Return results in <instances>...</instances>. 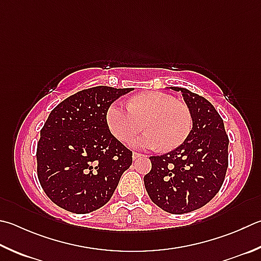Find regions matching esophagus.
<instances>
[{"instance_id": "34e87169", "label": "esophagus", "mask_w": 261, "mask_h": 261, "mask_svg": "<svg viewBox=\"0 0 261 261\" xmlns=\"http://www.w3.org/2000/svg\"><path fill=\"white\" fill-rule=\"evenodd\" d=\"M139 158H141V154L140 153H137V151H134V153H132V159H134V160H137V159H139Z\"/></svg>"}]
</instances>
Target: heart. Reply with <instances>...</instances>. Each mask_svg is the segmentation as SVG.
I'll return each instance as SVG.
<instances>
[{
  "instance_id": "1",
  "label": "heart",
  "mask_w": 261,
  "mask_h": 261,
  "mask_svg": "<svg viewBox=\"0 0 261 261\" xmlns=\"http://www.w3.org/2000/svg\"><path fill=\"white\" fill-rule=\"evenodd\" d=\"M106 123L116 139L127 143L144 127L146 134L132 145L138 148L173 149L181 145L193 127V116L186 103L167 93L143 92L132 97L127 106L112 103Z\"/></svg>"
}]
</instances>
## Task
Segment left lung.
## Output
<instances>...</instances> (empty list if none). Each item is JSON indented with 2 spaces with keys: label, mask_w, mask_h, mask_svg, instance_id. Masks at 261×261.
Wrapping results in <instances>:
<instances>
[{
  "label": "left lung",
  "mask_w": 261,
  "mask_h": 261,
  "mask_svg": "<svg viewBox=\"0 0 261 261\" xmlns=\"http://www.w3.org/2000/svg\"><path fill=\"white\" fill-rule=\"evenodd\" d=\"M170 89L182 93L193 127L176 149L150 156L151 170L144 181L156 205L181 215L200 209L219 192L228 168L229 139L224 121L210 101L185 88Z\"/></svg>",
  "instance_id": "left-lung-1"
}]
</instances>
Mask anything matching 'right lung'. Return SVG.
<instances>
[{"label":"right lung","instance_id":"obj_1","mask_svg":"<svg viewBox=\"0 0 261 261\" xmlns=\"http://www.w3.org/2000/svg\"><path fill=\"white\" fill-rule=\"evenodd\" d=\"M131 88L94 87L51 111L37 143V177L50 200L73 213H89L111 200L132 151L111 134L110 106Z\"/></svg>","mask_w":261,"mask_h":261}]
</instances>
